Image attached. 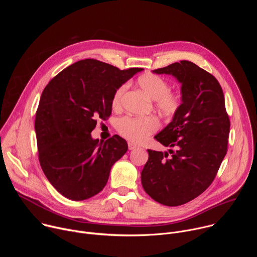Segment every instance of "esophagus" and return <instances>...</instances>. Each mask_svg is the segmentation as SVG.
<instances>
[{
  "mask_svg": "<svg viewBox=\"0 0 257 257\" xmlns=\"http://www.w3.org/2000/svg\"><path fill=\"white\" fill-rule=\"evenodd\" d=\"M137 148V146L134 144V143H132V142H129L128 143V149H129V151H133V150H135Z\"/></svg>",
  "mask_w": 257,
  "mask_h": 257,
  "instance_id": "1",
  "label": "esophagus"
}]
</instances>
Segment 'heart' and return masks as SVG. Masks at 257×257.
<instances>
[{
	"mask_svg": "<svg viewBox=\"0 0 257 257\" xmlns=\"http://www.w3.org/2000/svg\"><path fill=\"white\" fill-rule=\"evenodd\" d=\"M139 87L150 98L155 100L158 111L164 116L171 117L175 115L181 106L182 96L178 91L170 90L169 82L156 74H145L137 79ZM127 89V84L119 86L112 99L114 108L121 106L122 98ZM160 127L159 120L154 116L132 117L125 116L118 120L117 130L130 141L139 143L149 138Z\"/></svg>",
	"mask_w": 257,
	"mask_h": 257,
	"instance_id": "b5f03b06",
	"label": "heart"
}]
</instances>
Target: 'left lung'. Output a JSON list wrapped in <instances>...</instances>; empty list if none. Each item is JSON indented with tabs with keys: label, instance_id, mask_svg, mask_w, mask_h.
Wrapping results in <instances>:
<instances>
[{
	"label": "left lung",
	"instance_id": "8db88e82",
	"mask_svg": "<svg viewBox=\"0 0 257 257\" xmlns=\"http://www.w3.org/2000/svg\"><path fill=\"white\" fill-rule=\"evenodd\" d=\"M181 84L182 103L172 122L155 138L168 152L148 150L142 187L167 206L189 202L213 181L228 150L230 119L223 89L210 73L189 61L154 70Z\"/></svg>",
	"mask_w": 257,
	"mask_h": 257
}]
</instances>
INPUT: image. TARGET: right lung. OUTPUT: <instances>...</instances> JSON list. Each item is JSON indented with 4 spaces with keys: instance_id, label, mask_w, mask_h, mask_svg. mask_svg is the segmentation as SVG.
<instances>
[{
    "instance_id": "1",
    "label": "right lung",
    "mask_w": 257,
    "mask_h": 257,
    "mask_svg": "<svg viewBox=\"0 0 257 257\" xmlns=\"http://www.w3.org/2000/svg\"><path fill=\"white\" fill-rule=\"evenodd\" d=\"M142 70L85 59L61 71L44 89L34 123L39 160L63 196L79 201L100 192L126 154L127 142L119 135L99 141L91 131L96 118L111 115L116 89Z\"/></svg>"
}]
</instances>
